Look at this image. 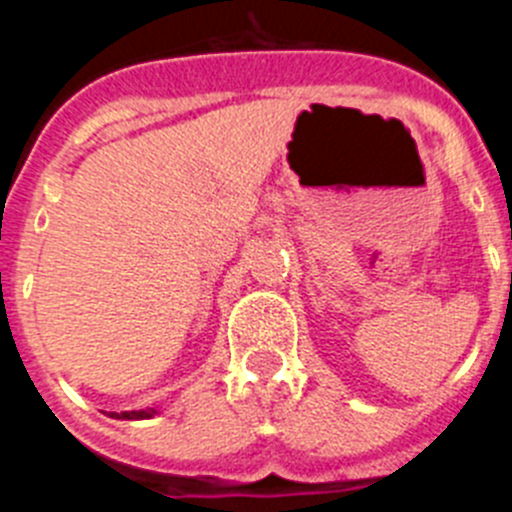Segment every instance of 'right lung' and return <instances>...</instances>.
Wrapping results in <instances>:
<instances>
[{"label":"right lung","mask_w":512,"mask_h":512,"mask_svg":"<svg viewBox=\"0 0 512 512\" xmlns=\"http://www.w3.org/2000/svg\"><path fill=\"white\" fill-rule=\"evenodd\" d=\"M115 418H125V420H140V418H151V415H156V410H130V413H112Z\"/></svg>","instance_id":"add662e5"}]
</instances>
